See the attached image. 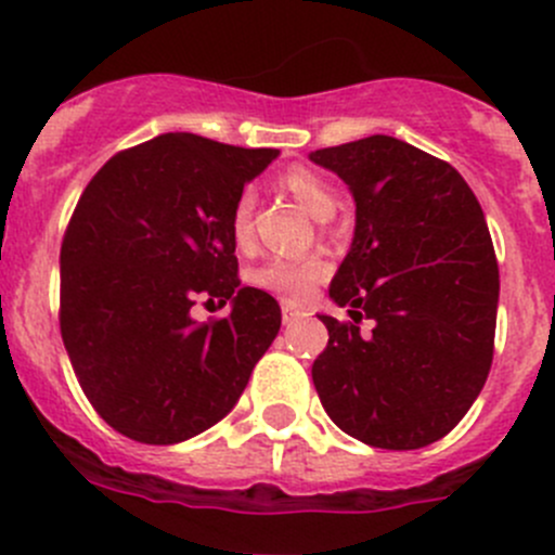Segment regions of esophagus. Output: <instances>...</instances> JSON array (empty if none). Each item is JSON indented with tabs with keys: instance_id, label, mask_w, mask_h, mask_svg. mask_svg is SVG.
I'll use <instances>...</instances> for the list:
<instances>
[{
	"instance_id": "34e87169",
	"label": "esophagus",
	"mask_w": 555,
	"mask_h": 555,
	"mask_svg": "<svg viewBox=\"0 0 555 555\" xmlns=\"http://www.w3.org/2000/svg\"><path fill=\"white\" fill-rule=\"evenodd\" d=\"M302 317H306V313H302L297 306H293V302H284L282 306V319L287 326H293L297 319H302Z\"/></svg>"
}]
</instances>
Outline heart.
Instances as JSON below:
<instances>
[{"mask_svg": "<svg viewBox=\"0 0 555 555\" xmlns=\"http://www.w3.org/2000/svg\"><path fill=\"white\" fill-rule=\"evenodd\" d=\"M282 189L297 204L308 209L313 218L324 220L330 218L335 209V189L324 175H319L311 167H293L282 175ZM253 207L255 199L249 191L236 196L231 209V238L238 247H247L253 238ZM326 276V262L319 258L308 260H287V258H271L260 262L258 268L249 271V284L271 293L287 302H302L313 295V287Z\"/></svg>", "mask_w": 555, "mask_h": 555, "instance_id": "b5f03b06", "label": "heart"}]
</instances>
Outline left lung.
<instances>
[{"label":"left lung","mask_w":555,"mask_h":555,"mask_svg":"<svg viewBox=\"0 0 555 555\" xmlns=\"http://www.w3.org/2000/svg\"><path fill=\"white\" fill-rule=\"evenodd\" d=\"M356 204L353 242L330 284L353 322L313 361L326 415L370 447L420 449L447 436L487 383L500 271L481 204L447 162L390 135L308 154ZM373 332L361 336L358 322Z\"/></svg>","instance_id":"1"}]
</instances>
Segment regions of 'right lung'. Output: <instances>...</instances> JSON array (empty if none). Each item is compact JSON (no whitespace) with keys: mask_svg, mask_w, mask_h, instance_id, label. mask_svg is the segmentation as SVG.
I'll use <instances>...</instances> for the list:
<instances>
[{"mask_svg":"<svg viewBox=\"0 0 555 555\" xmlns=\"http://www.w3.org/2000/svg\"><path fill=\"white\" fill-rule=\"evenodd\" d=\"M279 156L167 132L111 156L61 247V335L81 390L111 428L178 444L233 410L282 326L271 295L238 287L231 209ZM204 296L232 302L199 325Z\"/></svg>","mask_w":555,"mask_h":555,"instance_id":"add662e5","label":"right lung"}]
</instances>
